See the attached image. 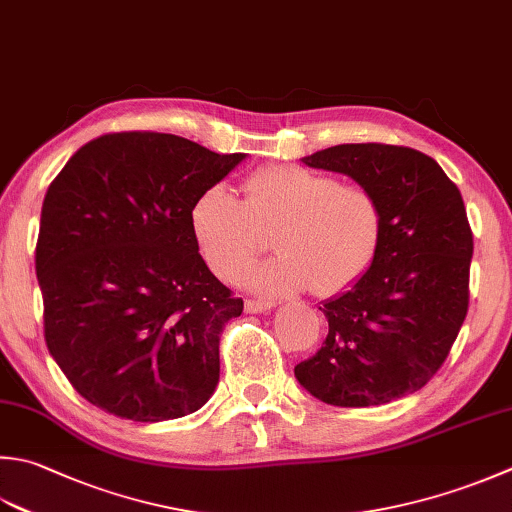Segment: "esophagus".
I'll return each instance as SVG.
<instances>
[{
    "label": "esophagus",
    "instance_id": "34e87169",
    "mask_svg": "<svg viewBox=\"0 0 512 512\" xmlns=\"http://www.w3.org/2000/svg\"><path fill=\"white\" fill-rule=\"evenodd\" d=\"M273 302H259V299H248L246 302V313L255 315V313H266V310L273 308Z\"/></svg>",
    "mask_w": 512,
    "mask_h": 512
}]
</instances>
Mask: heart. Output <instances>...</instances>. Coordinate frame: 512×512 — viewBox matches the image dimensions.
Instances as JSON below:
<instances>
[{
  "instance_id": "heart-1",
  "label": "heart",
  "mask_w": 512,
  "mask_h": 512,
  "mask_svg": "<svg viewBox=\"0 0 512 512\" xmlns=\"http://www.w3.org/2000/svg\"><path fill=\"white\" fill-rule=\"evenodd\" d=\"M244 199L210 186L190 208V228L206 264L235 282L275 230L277 257L248 275V286L282 297L310 286L317 297L353 288L375 264L384 239V208L373 190L339 184L299 164H270L242 182Z\"/></svg>"
}]
</instances>
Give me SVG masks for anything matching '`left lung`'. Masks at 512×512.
Returning <instances> with one entry per match:
<instances>
[{"mask_svg":"<svg viewBox=\"0 0 512 512\" xmlns=\"http://www.w3.org/2000/svg\"><path fill=\"white\" fill-rule=\"evenodd\" d=\"M353 177L384 208V239L359 282L319 308L322 348L295 366L330 406L388 404L426 386L468 313L473 230L459 188L433 157L408 146L339 144L304 157Z\"/></svg>","mask_w":512,"mask_h":512,"instance_id":"1","label":"left lung"}]
</instances>
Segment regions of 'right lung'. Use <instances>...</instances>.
<instances>
[{
	"label": "right lung",
	"mask_w": 512,
	"mask_h": 512,
	"mask_svg": "<svg viewBox=\"0 0 512 512\" xmlns=\"http://www.w3.org/2000/svg\"><path fill=\"white\" fill-rule=\"evenodd\" d=\"M244 157L128 130L79 148L48 186L35 248L44 337L86 402L164 422L215 393L219 337L244 302L199 255L190 208Z\"/></svg>",
	"instance_id": "add662e5"
}]
</instances>
